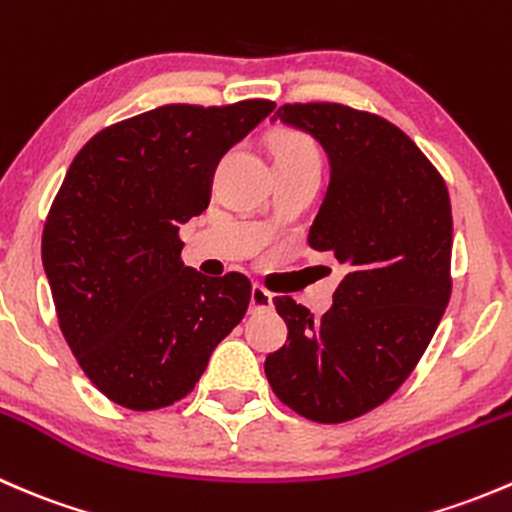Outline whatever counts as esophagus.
Instances as JSON below:
<instances>
[{
  "label": "esophagus",
  "instance_id": "esophagus-1",
  "mask_svg": "<svg viewBox=\"0 0 512 512\" xmlns=\"http://www.w3.org/2000/svg\"><path fill=\"white\" fill-rule=\"evenodd\" d=\"M270 307H272V294L260 285L252 287V292H250V309H252V312H260V309H270Z\"/></svg>",
  "mask_w": 512,
  "mask_h": 512
}]
</instances>
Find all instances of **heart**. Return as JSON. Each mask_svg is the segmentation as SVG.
<instances>
[{"label": "heart", "instance_id": "heart-1", "mask_svg": "<svg viewBox=\"0 0 512 512\" xmlns=\"http://www.w3.org/2000/svg\"><path fill=\"white\" fill-rule=\"evenodd\" d=\"M272 156L277 158H294V156H317L309 143V138H304L297 131H282L277 133L275 143H272Z\"/></svg>", "mask_w": 512, "mask_h": 512}]
</instances>
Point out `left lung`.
Wrapping results in <instances>:
<instances>
[{"label":"left lung","mask_w":512,"mask_h":512,"mask_svg":"<svg viewBox=\"0 0 512 512\" xmlns=\"http://www.w3.org/2000/svg\"><path fill=\"white\" fill-rule=\"evenodd\" d=\"M275 121L309 133L329 185L309 245L344 265L329 312L277 297L287 344L265 359L282 404L342 423L384 404L414 371L451 297L453 218L438 170L394 123L342 103H287Z\"/></svg>","instance_id":"1"}]
</instances>
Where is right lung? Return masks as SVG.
Masks as SVG:
<instances>
[{
  "mask_svg": "<svg viewBox=\"0 0 512 512\" xmlns=\"http://www.w3.org/2000/svg\"><path fill=\"white\" fill-rule=\"evenodd\" d=\"M275 111L170 103L103 128L66 170L41 237L59 327L103 396L175 404L240 324L250 280L180 262V225L203 213L220 158Z\"/></svg>",
  "mask_w": 512,
  "mask_h": 512,
  "instance_id": "obj_1",
  "label": "right lung"
}]
</instances>
